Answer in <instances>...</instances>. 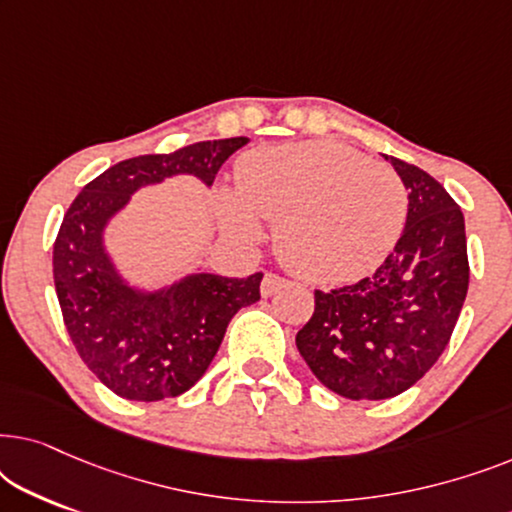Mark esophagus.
Segmentation results:
<instances>
[{
  "label": "esophagus",
  "instance_id": "1",
  "mask_svg": "<svg viewBox=\"0 0 512 512\" xmlns=\"http://www.w3.org/2000/svg\"><path fill=\"white\" fill-rule=\"evenodd\" d=\"M284 284H286V279H284V277L275 275V272H265L263 284H261V293H263L265 298H268V296H272V293H275V291L282 289Z\"/></svg>",
  "mask_w": 512,
  "mask_h": 512
}]
</instances>
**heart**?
Returning <instances> with one entry per match:
<instances>
[{"mask_svg": "<svg viewBox=\"0 0 512 512\" xmlns=\"http://www.w3.org/2000/svg\"><path fill=\"white\" fill-rule=\"evenodd\" d=\"M237 195L219 193L221 223L240 242L277 223L275 249L296 275L342 284L377 268L403 233L408 191L394 167L338 142L263 149L237 165Z\"/></svg>", "mask_w": 512, "mask_h": 512, "instance_id": "obj_1", "label": "heart"}]
</instances>
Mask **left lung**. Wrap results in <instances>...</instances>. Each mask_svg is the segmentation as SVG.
Segmentation results:
<instances>
[{
	"label": "left lung",
	"instance_id": "left-lung-1",
	"mask_svg": "<svg viewBox=\"0 0 512 512\" xmlns=\"http://www.w3.org/2000/svg\"><path fill=\"white\" fill-rule=\"evenodd\" d=\"M408 188V219L373 275L314 291L296 335L317 380L349 401H382L422 380L445 352L468 291L464 214L417 165L384 156Z\"/></svg>",
	"mask_w": 512,
	"mask_h": 512
}]
</instances>
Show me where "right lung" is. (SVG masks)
Masks as SVG:
<instances>
[{"label":"right lung","instance_id":"right-lung-1","mask_svg":"<svg viewBox=\"0 0 512 512\" xmlns=\"http://www.w3.org/2000/svg\"><path fill=\"white\" fill-rule=\"evenodd\" d=\"M247 137L198 142L172 153L121 160L83 186L53 244V279L62 321L81 361L104 387L128 401L184 394L205 375L230 319L261 298L263 272L230 279L198 272L165 291L123 284L102 247V230L139 186L172 174L214 184Z\"/></svg>","mask_w":512,"mask_h":512}]
</instances>
